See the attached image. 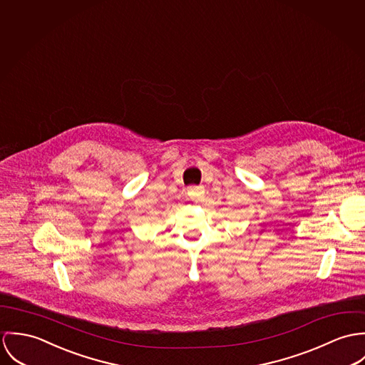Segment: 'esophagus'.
Segmentation results:
<instances>
[{
    "label": "esophagus",
    "instance_id": "obj_1",
    "mask_svg": "<svg viewBox=\"0 0 365 365\" xmlns=\"http://www.w3.org/2000/svg\"><path fill=\"white\" fill-rule=\"evenodd\" d=\"M190 192H192L193 199H200L202 196V193H204V189H202V186H192V187H190Z\"/></svg>",
    "mask_w": 365,
    "mask_h": 365
}]
</instances>
